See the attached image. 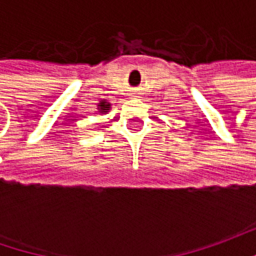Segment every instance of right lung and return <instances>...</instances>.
I'll return each instance as SVG.
<instances>
[{
	"instance_id": "add662e5",
	"label": "right lung",
	"mask_w": 256,
	"mask_h": 256,
	"mask_svg": "<svg viewBox=\"0 0 256 256\" xmlns=\"http://www.w3.org/2000/svg\"><path fill=\"white\" fill-rule=\"evenodd\" d=\"M111 110V102H108L106 100H101L100 102L96 104V114H108Z\"/></svg>"
}]
</instances>
